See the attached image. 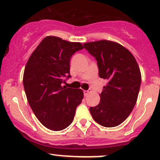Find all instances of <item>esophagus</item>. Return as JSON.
I'll use <instances>...</instances> for the list:
<instances>
[{"instance_id": "34e87169", "label": "esophagus", "mask_w": 160, "mask_h": 160, "mask_svg": "<svg viewBox=\"0 0 160 160\" xmlns=\"http://www.w3.org/2000/svg\"><path fill=\"white\" fill-rule=\"evenodd\" d=\"M89 92H90L89 90H87V91H86V90H84V91H83L84 96H85V97H86V96L88 95V93H89Z\"/></svg>"}]
</instances>
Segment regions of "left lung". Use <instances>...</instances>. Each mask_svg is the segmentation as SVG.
<instances>
[{
  "instance_id": "1",
  "label": "left lung",
  "mask_w": 160,
  "mask_h": 160,
  "mask_svg": "<svg viewBox=\"0 0 160 160\" xmlns=\"http://www.w3.org/2000/svg\"><path fill=\"white\" fill-rule=\"evenodd\" d=\"M83 47L97 60L100 78L107 80L99 104L89 108L92 118L106 128L118 126L137 101L142 81L137 62L128 49L114 42H87Z\"/></svg>"
}]
</instances>
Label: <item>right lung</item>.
<instances>
[{"label":"right lung","mask_w":160,"mask_h":160,"mask_svg":"<svg viewBox=\"0 0 160 160\" xmlns=\"http://www.w3.org/2000/svg\"><path fill=\"white\" fill-rule=\"evenodd\" d=\"M82 48L80 42L47 36L25 66L23 84L29 104L38 121L51 130L59 131L72 124L83 98L82 89L62 86L65 79L71 78V57Z\"/></svg>","instance_id":"right-lung-1"}]
</instances>
